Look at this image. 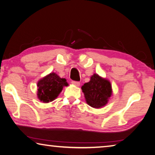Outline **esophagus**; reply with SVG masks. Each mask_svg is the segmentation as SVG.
<instances>
[{
    "label": "esophagus",
    "mask_w": 155,
    "mask_h": 155,
    "mask_svg": "<svg viewBox=\"0 0 155 155\" xmlns=\"http://www.w3.org/2000/svg\"><path fill=\"white\" fill-rule=\"evenodd\" d=\"M72 84H74V85H75V86H77V87H78L80 85V83H79V82H78V81H72Z\"/></svg>",
    "instance_id": "34e87169"
}]
</instances>
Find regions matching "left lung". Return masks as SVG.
<instances>
[{
	"label": "left lung",
	"mask_w": 155,
	"mask_h": 155,
	"mask_svg": "<svg viewBox=\"0 0 155 155\" xmlns=\"http://www.w3.org/2000/svg\"><path fill=\"white\" fill-rule=\"evenodd\" d=\"M87 104L93 108L99 109L107 104L112 96L110 81L97 74H93L90 81L81 87Z\"/></svg>",
	"instance_id": "obj_1"
}]
</instances>
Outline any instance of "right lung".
Here are the masks:
<instances>
[{
	"label": "right lung",
	"mask_w": 155,
	"mask_h": 155,
	"mask_svg": "<svg viewBox=\"0 0 155 155\" xmlns=\"http://www.w3.org/2000/svg\"><path fill=\"white\" fill-rule=\"evenodd\" d=\"M38 98L43 103L56 99L64 87L68 86L66 79L60 78L55 72H51L38 82Z\"/></svg>",
	"instance_id": "obj_1"
}]
</instances>
